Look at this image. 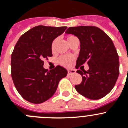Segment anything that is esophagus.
<instances>
[{
	"mask_svg": "<svg viewBox=\"0 0 128 128\" xmlns=\"http://www.w3.org/2000/svg\"><path fill=\"white\" fill-rule=\"evenodd\" d=\"M76 73V70H73V69H69V70H68V75H72Z\"/></svg>",
	"mask_w": 128,
	"mask_h": 128,
	"instance_id": "1",
	"label": "esophagus"
}]
</instances>
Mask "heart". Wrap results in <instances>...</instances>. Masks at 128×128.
Wrapping results in <instances>:
<instances>
[{
	"instance_id": "b5f03b06",
	"label": "heart",
	"mask_w": 128,
	"mask_h": 128,
	"mask_svg": "<svg viewBox=\"0 0 128 128\" xmlns=\"http://www.w3.org/2000/svg\"><path fill=\"white\" fill-rule=\"evenodd\" d=\"M76 38L75 36H68L67 37V40L68 42L70 40L72 39V38ZM56 40H54L52 41V44H51V50H53L54 48L55 44H56ZM74 61V58L72 56H69V55H64V56H61L60 58H59V62L60 64H62V65L65 66H71V65L72 64Z\"/></svg>"
}]
</instances>
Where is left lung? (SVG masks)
I'll return each instance as SVG.
<instances>
[{"label": "left lung", "mask_w": 128, "mask_h": 128, "mask_svg": "<svg viewBox=\"0 0 128 128\" xmlns=\"http://www.w3.org/2000/svg\"><path fill=\"white\" fill-rule=\"evenodd\" d=\"M66 34L77 37L80 52L76 68L88 63L89 70H77L82 80L75 86L81 95L91 100H98L109 93L114 87L119 74V56L113 42L99 28L93 26L69 27Z\"/></svg>", "instance_id": "1"}]
</instances>
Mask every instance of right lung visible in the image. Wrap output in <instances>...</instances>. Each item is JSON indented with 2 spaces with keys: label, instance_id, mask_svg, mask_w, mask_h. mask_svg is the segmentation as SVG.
<instances>
[{
  "label": "right lung",
  "instance_id": "add662e5",
  "mask_svg": "<svg viewBox=\"0 0 128 128\" xmlns=\"http://www.w3.org/2000/svg\"><path fill=\"white\" fill-rule=\"evenodd\" d=\"M66 26L39 25L22 35L11 55V76L21 96L32 104H42L56 92L60 80L67 70L56 66L48 71L43 67L44 60L52 56L51 44Z\"/></svg>",
  "mask_w": 128,
  "mask_h": 128
}]
</instances>
